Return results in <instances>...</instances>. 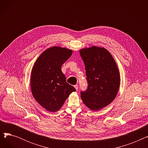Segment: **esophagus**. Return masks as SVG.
<instances>
[{
  "instance_id": "1",
  "label": "esophagus",
  "mask_w": 148,
  "mask_h": 148,
  "mask_svg": "<svg viewBox=\"0 0 148 148\" xmlns=\"http://www.w3.org/2000/svg\"><path fill=\"white\" fill-rule=\"evenodd\" d=\"M74 88H75V89L77 90H78V88H79V86H78V85H77V84H75V85H74Z\"/></svg>"
}]
</instances>
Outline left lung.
I'll use <instances>...</instances> for the list:
<instances>
[{
	"instance_id": "1",
	"label": "left lung",
	"mask_w": 148,
	"mask_h": 148,
	"mask_svg": "<svg viewBox=\"0 0 148 148\" xmlns=\"http://www.w3.org/2000/svg\"><path fill=\"white\" fill-rule=\"evenodd\" d=\"M79 52L88 83L86 90L81 92V98L90 110H99L117 95L120 85L118 68L110 53L104 47L93 46Z\"/></svg>"
}]
</instances>
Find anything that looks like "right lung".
Returning <instances> with one entry per match:
<instances>
[{
    "label": "right lung",
    "mask_w": 148,
    "mask_h": 148,
    "mask_svg": "<svg viewBox=\"0 0 148 148\" xmlns=\"http://www.w3.org/2000/svg\"><path fill=\"white\" fill-rule=\"evenodd\" d=\"M73 51L55 46L42 52L31 73L30 84L35 99L50 112L58 111L75 89L66 82L61 66L72 55Z\"/></svg>",
    "instance_id": "right-lung-1"
}]
</instances>
